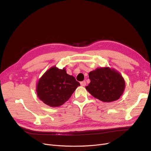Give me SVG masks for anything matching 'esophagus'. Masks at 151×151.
Returning a JSON list of instances; mask_svg holds the SVG:
<instances>
[{
    "label": "esophagus",
    "mask_w": 151,
    "mask_h": 151,
    "mask_svg": "<svg viewBox=\"0 0 151 151\" xmlns=\"http://www.w3.org/2000/svg\"><path fill=\"white\" fill-rule=\"evenodd\" d=\"M80 84H81V86H85L86 85V83L85 81H81V82L80 83Z\"/></svg>",
    "instance_id": "obj_1"
}]
</instances>
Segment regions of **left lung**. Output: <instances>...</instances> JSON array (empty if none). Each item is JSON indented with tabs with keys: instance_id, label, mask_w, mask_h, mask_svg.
Here are the masks:
<instances>
[{
	"instance_id": "1",
	"label": "left lung",
	"mask_w": 151,
	"mask_h": 151,
	"mask_svg": "<svg viewBox=\"0 0 151 151\" xmlns=\"http://www.w3.org/2000/svg\"><path fill=\"white\" fill-rule=\"evenodd\" d=\"M91 83L86 89L92 96L104 102H111L122 96L125 82L122 75L113 68L98 67L90 71Z\"/></svg>"
}]
</instances>
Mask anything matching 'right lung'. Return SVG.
Returning a JSON list of instances; mask_svg holds the SVG:
<instances>
[{"label": "right lung", "mask_w": 151, "mask_h": 151, "mask_svg": "<svg viewBox=\"0 0 151 151\" xmlns=\"http://www.w3.org/2000/svg\"><path fill=\"white\" fill-rule=\"evenodd\" d=\"M80 84L73 76L67 73L66 68L52 66L46 70L36 84L39 99L51 107L62 105Z\"/></svg>", "instance_id": "1"}]
</instances>
